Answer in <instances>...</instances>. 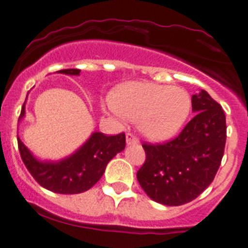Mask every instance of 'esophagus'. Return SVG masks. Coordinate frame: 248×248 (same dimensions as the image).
<instances>
[{"instance_id":"esophagus-1","label":"esophagus","mask_w":248,"mask_h":248,"mask_svg":"<svg viewBox=\"0 0 248 248\" xmlns=\"http://www.w3.org/2000/svg\"><path fill=\"white\" fill-rule=\"evenodd\" d=\"M126 142L127 144H138V143H140V140H138L137 136H135L133 133L128 132L126 135Z\"/></svg>"}]
</instances>
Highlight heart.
<instances>
[{"label": "heart", "mask_w": 248, "mask_h": 248, "mask_svg": "<svg viewBox=\"0 0 248 248\" xmlns=\"http://www.w3.org/2000/svg\"><path fill=\"white\" fill-rule=\"evenodd\" d=\"M191 106L186 90L156 83H128L108 103L117 117L140 124L143 133L155 142H164L179 133Z\"/></svg>", "instance_id": "obj_1"}]
</instances>
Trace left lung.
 I'll use <instances>...</instances> for the list:
<instances>
[{"mask_svg": "<svg viewBox=\"0 0 248 248\" xmlns=\"http://www.w3.org/2000/svg\"><path fill=\"white\" fill-rule=\"evenodd\" d=\"M196 116L176 138L143 143L145 161L137 180L148 197L165 205H182L209 186L220 166L226 142L225 113L205 90L192 95Z\"/></svg>", "mask_w": 248, "mask_h": 248, "instance_id": "8db88e82", "label": "left lung"}]
</instances>
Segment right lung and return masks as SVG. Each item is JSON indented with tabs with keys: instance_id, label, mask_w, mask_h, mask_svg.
Segmentation results:
<instances>
[{
	"instance_id": "1",
	"label": "right lung",
	"mask_w": 248,
	"mask_h": 248,
	"mask_svg": "<svg viewBox=\"0 0 248 248\" xmlns=\"http://www.w3.org/2000/svg\"><path fill=\"white\" fill-rule=\"evenodd\" d=\"M62 75L78 76L80 69H61ZM23 105L19 119L24 116ZM126 147V136H105L94 132L89 140L68 158L60 161H40L18 138L20 156L31 176L40 186L55 193L75 194L92 188L105 172L108 161Z\"/></svg>"
}]
</instances>
